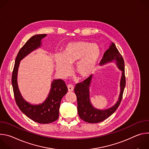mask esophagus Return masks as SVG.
I'll use <instances>...</instances> for the list:
<instances>
[{
  "instance_id": "1",
  "label": "esophagus",
  "mask_w": 149,
  "mask_h": 149,
  "mask_svg": "<svg viewBox=\"0 0 149 149\" xmlns=\"http://www.w3.org/2000/svg\"><path fill=\"white\" fill-rule=\"evenodd\" d=\"M67 87H68L69 92H71V91H74V86H72V85L68 84V85H67Z\"/></svg>"
}]
</instances>
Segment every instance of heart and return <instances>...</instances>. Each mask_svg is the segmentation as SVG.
Instances as JSON below:
<instances>
[{
  "label": "heart",
  "instance_id": "1",
  "mask_svg": "<svg viewBox=\"0 0 149 149\" xmlns=\"http://www.w3.org/2000/svg\"><path fill=\"white\" fill-rule=\"evenodd\" d=\"M101 55L100 47L87 41H77L67 44L62 54L54 55L56 71L62 77L69 75L71 65H75L76 73L81 78L91 76L95 71Z\"/></svg>",
  "mask_w": 149,
  "mask_h": 149
}]
</instances>
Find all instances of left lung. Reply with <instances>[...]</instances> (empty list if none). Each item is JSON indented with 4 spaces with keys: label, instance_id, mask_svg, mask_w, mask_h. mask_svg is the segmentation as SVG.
<instances>
[{
    "label": "left lung",
    "instance_id": "obj_1",
    "mask_svg": "<svg viewBox=\"0 0 149 149\" xmlns=\"http://www.w3.org/2000/svg\"><path fill=\"white\" fill-rule=\"evenodd\" d=\"M116 62L118 69L122 71L120 79V93L118 100L111 107L105 110H99L93 107L90 98V87L93 78V75L82 82L76 84L74 88L75 94L77 98V110L81 119L89 123H97L107 119L111 116L118 109L121 101L123 94L125 86V77L124 73V59L114 43H111L109 48L103 55L100 65Z\"/></svg>",
    "mask_w": 149,
    "mask_h": 149
}]
</instances>
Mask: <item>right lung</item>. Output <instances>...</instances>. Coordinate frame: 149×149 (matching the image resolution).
Masks as SVG:
<instances>
[{
	"instance_id": "1",
	"label": "right lung",
	"mask_w": 149,
	"mask_h": 149,
	"mask_svg": "<svg viewBox=\"0 0 149 149\" xmlns=\"http://www.w3.org/2000/svg\"><path fill=\"white\" fill-rule=\"evenodd\" d=\"M47 35L40 34L32 36L19 50L15 60L12 77L14 97L18 107L30 119L40 124L50 123L58 118L61 100L68 91L66 84L62 79H54L47 99L40 104L33 105L27 102L21 95L18 87L17 77L20 61L31 52L40 48L42 39Z\"/></svg>"
}]
</instances>
